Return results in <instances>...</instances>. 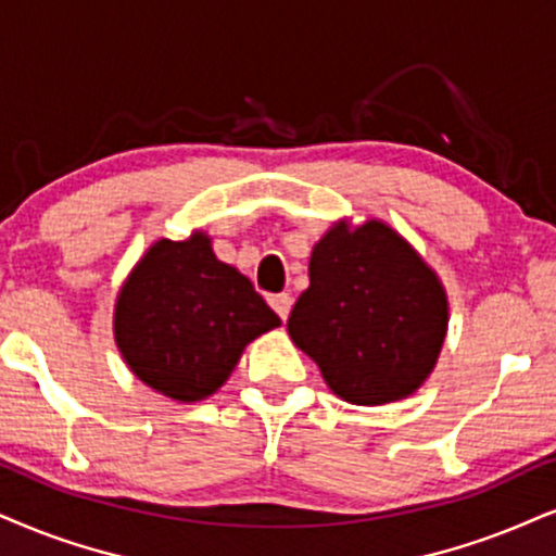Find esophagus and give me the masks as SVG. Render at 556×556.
<instances>
[{
  "label": "esophagus",
  "instance_id": "obj_1",
  "mask_svg": "<svg viewBox=\"0 0 556 556\" xmlns=\"http://www.w3.org/2000/svg\"><path fill=\"white\" fill-rule=\"evenodd\" d=\"M267 301H270L273 312H276L280 319H286L291 314V304H293L291 293H273V296L267 299Z\"/></svg>",
  "mask_w": 556,
  "mask_h": 556
}]
</instances>
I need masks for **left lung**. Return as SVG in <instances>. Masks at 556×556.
Here are the masks:
<instances>
[{
	"instance_id": "obj_1",
	"label": "left lung",
	"mask_w": 556,
	"mask_h": 556,
	"mask_svg": "<svg viewBox=\"0 0 556 556\" xmlns=\"http://www.w3.org/2000/svg\"><path fill=\"white\" fill-rule=\"evenodd\" d=\"M445 325L435 273L394 229L366 222L332 226L314 247L289 334L342 400L387 404L428 379Z\"/></svg>"
}]
</instances>
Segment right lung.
Here are the masks:
<instances>
[{"label": "right lung", "mask_w": 556, "mask_h": 556, "mask_svg": "<svg viewBox=\"0 0 556 556\" xmlns=\"http://www.w3.org/2000/svg\"><path fill=\"white\" fill-rule=\"evenodd\" d=\"M278 325L250 278L216 260L203 235L156 242L115 306V340L131 371L180 402L214 394L247 342Z\"/></svg>", "instance_id": "1"}]
</instances>
